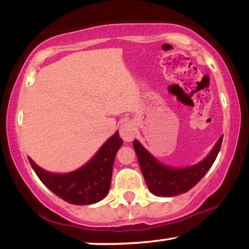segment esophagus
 Masks as SVG:
<instances>
[{"label": "esophagus", "instance_id": "34e87169", "mask_svg": "<svg viewBox=\"0 0 249 249\" xmlns=\"http://www.w3.org/2000/svg\"><path fill=\"white\" fill-rule=\"evenodd\" d=\"M119 134L124 142H131L134 138L136 134V127H134L133 123L130 121L124 122L119 127Z\"/></svg>", "mask_w": 249, "mask_h": 249}]
</instances>
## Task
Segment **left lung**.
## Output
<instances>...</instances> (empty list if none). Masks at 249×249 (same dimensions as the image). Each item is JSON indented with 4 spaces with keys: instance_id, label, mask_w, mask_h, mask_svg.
<instances>
[{
    "instance_id": "1",
    "label": "left lung",
    "mask_w": 249,
    "mask_h": 249,
    "mask_svg": "<svg viewBox=\"0 0 249 249\" xmlns=\"http://www.w3.org/2000/svg\"><path fill=\"white\" fill-rule=\"evenodd\" d=\"M222 137L204 160L193 166L174 168L158 161L138 141H133V148L148 190L157 196H174L186 193L201 180L216 159Z\"/></svg>"
}]
</instances>
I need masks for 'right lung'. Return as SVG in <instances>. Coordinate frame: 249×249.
Masks as SVG:
<instances>
[{"instance_id":"1","label":"right lung","mask_w":249,"mask_h":249,"mask_svg":"<svg viewBox=\"0 0 249 249\" xmlns=\"http://www.w3.org/2000/svg\"><path fill=\"white\" fill-rule=\"evenodd\" d=\"M123 139L118 131L107 139L98 152L84 166L70 173L57 174L43 170L29 159L39 180L57 196L73 205H91L101 201L108 193L113 161Z\"/></svg>"}]
</instances>
